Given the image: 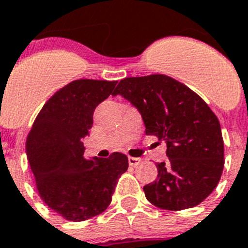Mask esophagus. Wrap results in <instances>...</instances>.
Segmentation results:
<instances>
[{
	"label": "esophagus",
	"mask_w": 248,
	"mask_h": 248,
	"mask_svg": "<svg viewBox=\"0 0 248 248\" xmlns=\"http://www.w3.org/2000/svg\"><path fill=\"white\" fill-rule=\"evenodd\" d=\"M141 163L140 159H137V157H128V164H130V166H137L139 164Z\"/></svg>",
	"instance_id": "34e87169"
}]
</instances>
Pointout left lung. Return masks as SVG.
I'll use <instances>...</instances> for the list:
<instances>
[{
  "label": "left lung",
  "mask_w": 248,
  "mask_h": 248,
  "mask_svg": "<svg viewBox=\"0 0 248 248\" xmlns=\"http://www.w3.org/2000/svg\"><path fill=\"white\" fill-rule=\"evenodd\" d=\"M130 101L142 116L146 135L166 143L157 179L143 186L146 199L166 211L195 207L219 183L224 166L220 124L209 106L165 74L124 78L112 93Z\"/></svg>",
  "instance_id": "left-lung-1"
}]
</instances>
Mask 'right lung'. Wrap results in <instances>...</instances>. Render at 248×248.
Masks as SVG:
<instances>
[{
	"label": "right lung",
	"instance_id": "1",
	"mask_svg": "<svg viewBox=\"0 0 248 248\" xmlns=\"http://www.w3.org/2000/svg\"><path fill=\"white\" fill-rule=\"evenodd\" d=\"M117 80L78 79L54 93L36 116L26 139V155L40 198L73 222L98 216L112 201L127 156L85 159L82 139L95 107L112 94Z\"/></svg>",
	"mask_w": 248,
	"mask_h": 248
}]
</instances>
